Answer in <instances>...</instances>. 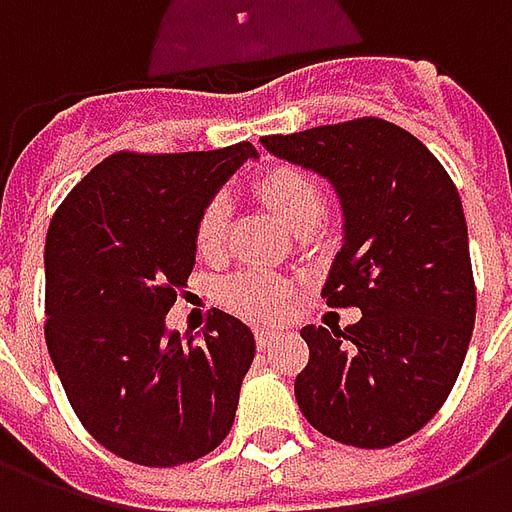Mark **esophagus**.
Returning a JSON list of instances; mask_svg holds the SVG:
<instances>
[{
    "mask_svg": "<svg viewBox=\"0 0 512 512\" xmlns=\"http://www.w3.org/2000/svg\"><path fill=\"white\" fill-rule=\"evenodd\" d=\"M279 334L274 332V329H257L255 332V340H257V348H260V351H263V348H268V345L274 343V340H277Z\"/></svg>",
    "mask_w": 512,
    "mask_h": 512,
    "instance_id": "34e87169",
    "label": "esophagus"
}]
</instances>
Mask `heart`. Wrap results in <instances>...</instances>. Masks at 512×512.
I'll return each instance as SVG.
<instances>
[{"instance_id":"obj_1","label":"heart","mask_w":512,"mask_h":512,"mask_svg":"<svg viewBox=\"0 0 512 512\" xmlns=\"http://www.w3.org/2000/svg\"><path fill=\"white\" fill-rule=\"evenodd\" d=\"M255 191L260 200L271 205L282 222L299 230L304 224H318L326 211V194L321 183L312 178L310 172L290 164L266 169L255 180ZM227 224H230V202L222 194H216L205 202L194 241L200 255L213 257L222 252L224 238H227ZM290 296V285L277 274H268L260 268H244L233 277H227L219 288V299L227 310L235 315H244L249 321H271L285 310Z\"/></svg>"}]
</instances>
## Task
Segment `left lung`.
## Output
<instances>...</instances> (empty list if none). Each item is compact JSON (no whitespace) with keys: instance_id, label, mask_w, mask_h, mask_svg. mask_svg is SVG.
Instances as JSON below:
<instances>
[{"instance_id":"8db88e82","label":"left lung","mask_w":512,"mask_h":512,"mask_svg":"<svg viewBox=\"0 0 512 512\" xmlns=\"http://www.w3.org/2000/svg\"><path fill=\"white\" fill-rule=\"evenodd\" d=\"M260 142L334 186L345 235L323 299L362 310L345 329H301V414L334 441L392 447L444 406L472 340L477 290L458 189L417 136L381 117Z\"/></svg>"}]
</instances>
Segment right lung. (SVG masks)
I'll return each instance as SVG.
<instances>
[{
  "label": "right lung",
  "mask_w": 512,
  "mask_h": 512,
  "mask_svg": "<svg viewBox=\"0 0 512 512\" xmlns=\"http://www.w3.org/2000/svg\"><path fill=\"white\" fill-rule=\"evenodd\" d=\"M255 145L120 150L84 175L46 235V345L76 417L139 466H180L233 428L255 334L213 310L202 337L167 332L194 268L205 202Z\"/></svg>",
  "instance_id": "add662e5"
}]
</instances>
